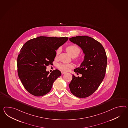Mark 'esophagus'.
Instances as JSON below:
<instances>
[{
  "mask_svg": "<svg viewBox=\"0 0 128 128\" xmlns=\"http://www.w3.org/2000/svg\"><path fill=\"white\" fill-rule=\"evenodd\" d=\"M66 74V72L62 71V74Z\"/></svg>",
  "mask_w": 128,
  "mask_h": 128,
  "instance_id": "esophagus-1",
  "label": "esophagus"
}]
</instances>
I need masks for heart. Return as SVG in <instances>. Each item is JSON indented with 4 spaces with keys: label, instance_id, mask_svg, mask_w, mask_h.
I'll use <instances>...</instances> for the list:
<instances>
[{
    "label": "heart",
    "instance_id": "obj_1",
    "mask_svg": "<svg viewBox=\"0 0 128 128\" xmlns=\"http://www.w3.org/2000/svg\"><path fill=\"white\" fill-rule=\"evenodd\" d=\"M66 51L72 57H75V60L77 62H80L81 59L80 58H77V56L80 54V48L76 45H70L66 48ZM60 52V49H58L56 51V56H57ZM72 65L71 64H66V63H60L58 65L59 68L61 70L64 71H68L70 68H72Z\"/></svg>",
    "mask_w": 128,
    "mask_h": 128
}]
</instances>
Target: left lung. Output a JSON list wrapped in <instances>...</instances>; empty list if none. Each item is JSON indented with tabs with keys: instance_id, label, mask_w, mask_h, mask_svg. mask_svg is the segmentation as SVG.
Listing matches in <instances>:
<instances>
[{
	"instance_id": "1",
	"label": "left lung",
	"mask_w": 128,
	"mask_h": 128,
	"mask_svg": "<svg viewBox=\"0 0 128 128\" xmlns=\"http://www.w3.org/2000/svg\"><path fill=\"white\" fill-rule=\"evenodd\" d=\"M69 40L81 48L84 54V60L74 72L82 74L81 77L72 75L69 87L76 97H89L97 90L106 74L107 56L102 45L93 38L77 36Z\"/></svg>"
}]
</instances>
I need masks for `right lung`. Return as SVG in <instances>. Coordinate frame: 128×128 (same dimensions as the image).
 Masks as SVG:
<instances>
[{
  "label": "right lung",
  "instance_id": "1",
  "mask_svg": "<svg viewBox=\"0 0 128 128\" xmlns=\"http://www.w3.org/2000/svg\"><path fill=\"white\" fill-rule=\"evenodd\" d=\"M68 38L39 36L30 40L22 47L17 59L19 78L25 89L40 97L51 90L54 81L62 73L56 69L50 74L46 70L52 65L56 51Z\"/></svg>",
  "mask_w": 128,
  "mask_h": 128
}]
</instances>
